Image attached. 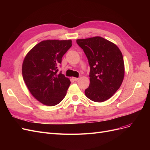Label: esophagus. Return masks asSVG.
Segmentation results:
<instances>
[{
  "label": "esophagus",
  "mask_w": 150,
  "mask_h": 150,
  "mask_svg": "<svg viewBox=\"0 0 150 150\" xmlns=\"http://www.w3.org/2000/svg\"><path fill=\"white\" fill-rule=\"evenodd\" d=\"M72 80L74 81H78V80L79 79L78 78H74V77H72Z\"/></svg>",
  "instance_id": "34e87169"
}]
</instances>
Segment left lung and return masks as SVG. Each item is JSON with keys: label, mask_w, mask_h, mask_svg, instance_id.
Masks as SVG:
<instances>
[{"label": "left lung", "mask_w": 150, "mask_h": 150, "mask_svg": "<svg viewBox=\"0 0 150 150\" xmlns=\"http://www.w3.org/2000/svg\"><path fill=\"white\" fill-rule=\"evenodd\" d=\"M90 66L89 88L85 95L91 100L101 103L111 98L125 76L123 57L119 47L100 36L77 39Z\"/></svg>", "instance_id": "obj_1"}]
</instances>
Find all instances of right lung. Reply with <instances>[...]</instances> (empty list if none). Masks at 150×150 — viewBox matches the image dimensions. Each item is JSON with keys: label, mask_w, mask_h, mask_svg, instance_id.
Instances as JSON below:
<instances>
[{"label": "right lung", "mask_w": 150, "mask_h": 150, "mask_svg": "<svg viewBox=\"0 0 150 150\" xmlns=\"http://www.w3.org/2000/svg\"><path fill=\"white\" fill-rule=\"evenodd\" d=\"M71 46V40H44L26 54L22 77L31 94L44 105L55 106L66 96L71 81L57 67Z\"/></svg>", "instance_id": "right-lung-1"}]
</instances>
